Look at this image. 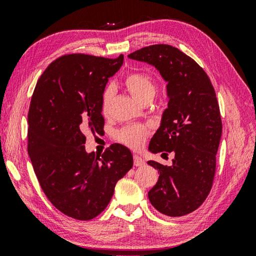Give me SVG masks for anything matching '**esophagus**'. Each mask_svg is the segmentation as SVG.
I'll return each mask as SVG.
<instances>
[{"instance_id":"obj_1","label":"esophagus","mask_w":256,"mask_h":256,"mask_svg":"<svg viewBox=\"0 0 256 256\" xmlns=\"http://www.w3.org/2000/svg\"><path fill=\"white\" fill-rule=\"evenodd\" d=\"M133 159H134V166H136V167L144 166V164H146V162H144V158H141L140 156L134 154Z\"/></svg>"}]
</instances>
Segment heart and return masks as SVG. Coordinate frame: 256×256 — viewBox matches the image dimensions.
<instances>
[{
  "label": "heart",
  "instance_id": "1",
  "mask_svg": "<svg viewBox=\"0 0 256 256\" xmlns=\"http://www.w3.org/2000/svg\"><path fill=\"white\" fill-rule=\"evenodd\" d=\"M125 86L132 96L140 102L152 99L157 92V84L152 76L144 72H134L125 79ZM114 89L108 86L102 96V112L107 115L110 110ZM149 136V130L144 125L132 124L123 128L118 132V140L131 149H140Z\"/></svg>",
  "mask_w": 256,
  "mask_h": 256
}]
</instances>
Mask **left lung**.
Wrapping results in <instances>:
<instances>
[{
  "label": "left lung",
  "instance_id": "1",
  "mask_svg": "<svg viewBox=\"0 0 256 256\" xmlns=\"http://www.w3.org/2000/svg\"><path fill=\"white\" fill-rule=\"evenodd\" d=\"M128 58L157 68L170 98L149 150L175 158L172 166L148 162L159 172L149 200L162 214H188L204 202L214 178L222 124L214 86L196 60L170 45L144 47Z\"/></svg>",
  "mask_w": 256,
  "mask_h": 256
}]
</instances>
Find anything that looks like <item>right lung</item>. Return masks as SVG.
Wrapping results in <instances>:
<instances>
[{
  "label": "right lung",
  "instance_id": "1",
  "mask_svg": "<svg viewBox=\"0 0 256 256\" xmlns=\"http://www.w3.org/2000/svg\"><path fill=\"white\" fill-rule=\"evenodd\" d=\"M124 56L63 55L34 86L28 112V154L42 190L56 209L76 220L105 210L118 180L133 166L130 149L86 151V134L104 133L102 96Z\"/></svg>",
  "mask_w": 256,
  "mask_h": 256
}]
</instances>
